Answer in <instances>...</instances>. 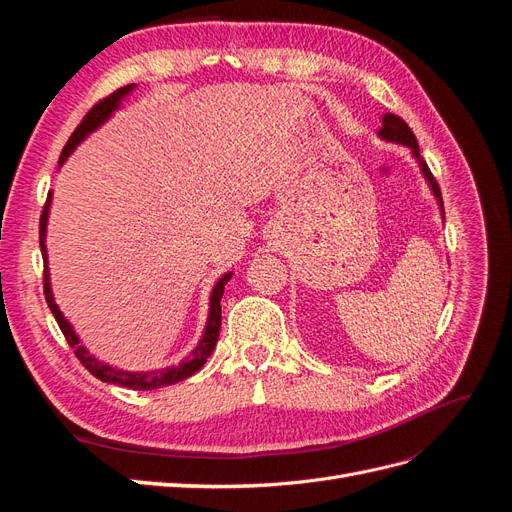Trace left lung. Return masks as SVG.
I'll list each match as a JSON object with an SVG mask.
<instances>
[{"label":"left lung","mask_w":512,"mask_h":512,"mask_svg":"<svg viewBox=\"0 0 512 512\" xmlns=\"http://www.w3.org/2000/svg\"><path fill=\"white\" fill-rule=\"evenodd\" d=\"M378 136L382 138V141L397 143V145H406V147H410V149H412V156H414V160L418 162V166H421V173H423V177L427 179V183H429V188H431L433 196H436V200H438L440 213L444 215V205H442V194H440V188H438L436 179H433L429 166H427V164H425V160L421 158V151H418L416 136H414V134H412V130L408 128V123H406L404 119H401V117L393 115V113H386V115L382 117V128L378 130Z\"/></svg>","instance_id":"8db88e82"}]
</instances>
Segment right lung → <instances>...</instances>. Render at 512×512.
<instances>
[{
    "instance_id": "right-lung-1",
    "label": "right lung",
    "mask_w": 512,
    "mask_h": 512,
    "mask_svg": "<svg viewBox=\"0 0 512 512\" xmlns=\"http://www.w3.org/2000/svg\"><path fill=\"white\" fill-rule=\"evenodd\" d=\"M136 85H126L117 91H113L111 96L100 100L91 111L83 117V121L79 123V128L72 132V136L68 138V143L61 151L59 156V166L68 160L70 153L79 147L85 138L96 132L102 123H106L111 119V115L117 111L121 106V100L126 98L130 91ZM51 198L53 194L49 192V198H46V205L42 211V218H40V250H42V258H44V297L46 303H49L51 312L59 324L61 333L66 335V342L70 344V348H74L76 359H79L89 374H94L98 380L108 382V384H119V386H126V389H134V391H153V389H162V386H170V384H177L185 378H190L192 374L203 367L207 363V359L211 356L215 344H218V337H220V324H222V294H224V286L226 282L232 277V273H224L218 282H215L213 290H211V297H209V318L205 324V331L203 337H200V342L196 344V348L185 356V359L179 365H170L164 369H153V371H128V369H119L113 367L108 363H102L100 359H96L94 354H89V350L81 344L79 335L72 329V324L66 320V316L61 314V309L55 303L53 297V290H51V273H49V258H46V222H49V209H51Z\"/></svg>"
}]
</instances>
